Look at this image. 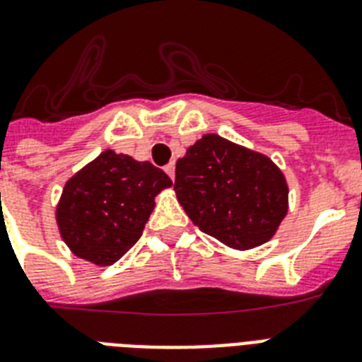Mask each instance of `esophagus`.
I'll use <instances>...</instances> for the list:
<instances>
[{
    "mask_svg": "<svg viewBox=\"0 0 362 362\" xmlns=\"http://www.w3.org/2000/svg\"><path fill=\"white\" fill-rule=\"evenodd\" d=\"M163 169H165V173H167V175H169V178H171V180H175V162L167 163V165L163 167Z\"/></svg>",
    "mask_w": 362,
    "mask_h": 362,
    "instance_id": "obj_1",
    "label": "esophagus"
}]
</instances>
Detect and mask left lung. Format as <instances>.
Returning <instances> with one entry per match:
<instances>
[{
    "label": "left lung",
    "instance_id": "obj_1",
    "mask_svg": "<svg viewBox=\"0 0 362 362\" xmlns=\"http://www.w3.org/2000/svg\"><path fill=\"white\" fill-rule=\"evenodd\" d=\"M175 191L200 232L238 250L269 241L287 214V184L259 153L208 134L176 162Z\"/></svg>",
    "mask_w": 362,
    "mask_h": 362
}]
</instances>
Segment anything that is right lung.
Listing matches in <instances>:
<instances>
[{
  "label": "right lung",
  "mask_w": 362,
  "mask_h": 362,
  "mask_svg": "<svg viewBox=\"0 0 362 362\" xmlns=\"http://www.w3.org/2000/svg\"><path fill=\"white\" fill-rule=\"evenodd\" d=\"M171 184L153 163L105 151L64 187L57 208L64 241L78 257L112 265L141 238L154 197Z\"/></svg>",
  "instance_id": "add662e5"
}]
</instances>
